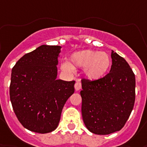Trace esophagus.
Segmentation results:
<instances>
[{"instance_id":"34e87169","label":"esophagus","mask_w":147,"mask_h":147,"mask_svg":"<svg viewBox=\"0 0 147 147\" xmlns=\"http://www.w3.org/2000/svg\"><path fill=\"white\" fill-rule=\"evenodd\" d=\"M75 89L76 91H78V90H80V89H81V83L79 81H77L76 83H75Z\"/></svg>"}]
</instances>
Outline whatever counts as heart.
I'll return each instance as SVG.
<instances>
[{
    "mask_svg": "<svg viewBox=\"0 0 147 147\" xmlns=\"http://www.w3.org/2000/svg\"><path fill=\"white\" fill-rule=\"evenodd\" d=\"M69 60L61 65V68L66 71H72L74 67L84 68V75L90 81H98L105 77L111 65L109 55L93 49L74 52Z\"/></svg>",
    "mask_w": 147,
    "mask_h": 147,
    "instance_id": "heart-1",
    "label": "heart"
}]
</instances>
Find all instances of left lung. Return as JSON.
Segmentation results:
<instances>
[{
    "label": "left lung",
    "instance_id": "1",
    "mask_svg": "<svg viewBox=\"0 0 147 147\" xmlns=\"http://www.w3.org/2000/svg\"><path fill=\"white\" fill-rule=\"evenodd\" d=\"M109 73L98 81L81 80L84 124L96 135H109L123 128L135 100V77L126 60L114 51Z\"/></svg>",
    "mask_w": 147,
    "mask_h": 147
}]
</instances>
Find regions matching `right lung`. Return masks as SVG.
I'll list each match as a JSON object with an SVG mask.
<instances>
[{"label":"right lung","instance_id":"obj_1","mask_svg":"<svg viewBox=\"0 0 147 147\" xmlns=\"http://www.w3.org/2000/svg\"><path fill=\"white\" fill-rule=\"evenodd\" d=\"M60 46L41 45L24 55L12 69L10 100L24 128L48 133L58 126L63 107L75 92V81L57 79Z\"/></svg>","mask_w":147,"mask_h":147}]
</instances>
